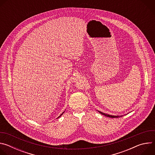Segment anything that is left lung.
<instances>
[{
  "instance_id": "obj_1",
  "label": "left lung",
  "mask_w": 155,
  "mask_h": 155,
  "mask_svg": "<svg viewBox=\"0 0 155 155\" xmlns=\"http://www.w3.org/2000/svg\"><path fill=\"white\" fill-rule=\"evenodd\" d=\"M97 111H98V110H97ZM98 112H99L100 114H101L102 115H104V116H105V117H110V118H118V117H123V115H121V116H118V115H117V116H113V115H108V114H104V113H103V112H101V111H98Z\"/></svg>"
}]
</instances>
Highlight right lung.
Returning <instances> with one entry per match:
<instances>
[{
  "label": "right lung",
  "mask_w": 155,
  "mask_h": 155,
  "mask_svg": "<svg viewBox=\"0 0 155 155\" xmlns=\"http://www.w3.org/2000/svg\"><path fill=\"white\" fill-rule=\"evenodd\" d=\"M64 113V112H62V114H61V115H60L59 117H58V118H59V117H61V115H62Z\"/></svg>",
  "instance_id": "add662e5"
}]
</instances>
